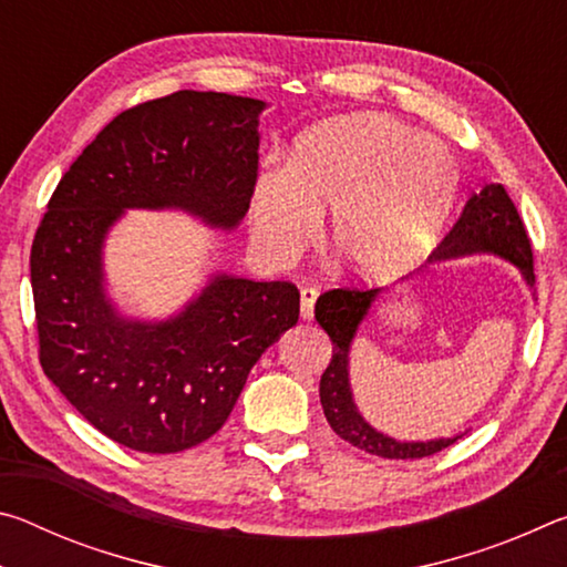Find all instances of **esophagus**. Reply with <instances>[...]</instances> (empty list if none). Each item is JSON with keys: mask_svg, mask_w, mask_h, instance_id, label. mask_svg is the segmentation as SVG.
<instances>
[{"mask_svg": "<svg viewBox=\"0 0 567 567\" xmlns=\"http://www.w3.org/2000/svg\"><path fill=\"white\" fill-rule=\"evenodd\" d=\"M318 290L315 287H305V290L300 292V318L302 320H312L315 315V302H318Z\"/></svg>", "mask_w": 567, "mask_h": 567, "instance_id": "obj_1", "label": "esophagus"}]
</instances>
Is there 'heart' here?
Returning <instances> with one entry per match:
<instances>
[{"label": "heart", "mask_w": 567, "mask_h": 567, "mask_svg": "<svg viewBox=\"0 0 567 567\" xmlns=\"http://www.w3.org/2000/svg\"><path fill=\"white\" fill-rule=\"evenodd\" d=\"M457 169L443 142L388 114H348L307 130L287 169L252 189V237L267 262L300 255L332 209L328 247L344 272L385 282L412 270L455 203Z\"/></svg>", "instance_id": "b5f03b06"}]
</instances>
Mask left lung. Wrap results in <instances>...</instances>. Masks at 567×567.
<instances>
[{
    "mask_svg": "<svg viewBox=\"0 0 567 567\" xmlns=\"http://www.w3.org/2000/svg\"><path fill=\"white\" fill-rule=\"evenodd\" d=\"M480 252L497 255L515 265L527 287L533 290L535 272L530 239H527L523 219L517 215L513 199L507 197L503 185H485L467 199L463 215H460V219L445 235L435 252L427 257V262L457 260V257ZM380 292V287H375V290L338 287V290H328L318 297L315 320L320 322V328L328 332L332 340V360L320 380V402L324 417H328L330 427L342 440H348L350 445L360 447L370 455L390 460L435 455L440 450L457 443L463 435L405 443V440H395L372 427L370 422L360 415V410L352 400L350 348L354 334H358V328L362 320L368 318L370 307L378 300Z\"/></svg>",
    "mask_w": 567,
    "mask_h": 567,
    "instance_id": "1",
    "label": "left lung"
}]
</instances>
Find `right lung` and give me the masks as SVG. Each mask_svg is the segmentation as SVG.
<instances>
[{"mask_svg":"<svg viewBox=\"0 0 567 567\" xmlns=\"http://www.w3.org/2000/svg\"><path fill=\"white\" fill-rule=\"evenodd\" d=\"M262 100L182 90L114 117L56 185L32 243L40 362L102 435L140 453L213 437L249 370L300 318L292 282L219 272L167 320L120 315L102 249L127 209L235 229L257 179Z\"/></svg>","mask_w":567,"mask_h":567,"instance_id":"obj_1","label":"right lung"}]
</instances>
